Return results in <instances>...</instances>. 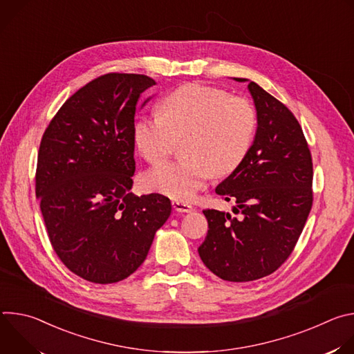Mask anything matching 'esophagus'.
<instances>
[{
    "mask_svg": "<svg viewBox=\"0 0 354 354\" xmlns=\"http://www.w3.org/2000/svg\"><path fill=\"white\" fill-rule=\"evenodd\" d=\"M172 207H174V210H176L179 213H190L193 210L192 205L185 203V201H179V200L172 201Z\"/></svg>",
    "mask_w": 354,
    "mask_h": 354,
    "instance_id": "esophagus-1",
    "label": "esophagus"
}]
</instances>
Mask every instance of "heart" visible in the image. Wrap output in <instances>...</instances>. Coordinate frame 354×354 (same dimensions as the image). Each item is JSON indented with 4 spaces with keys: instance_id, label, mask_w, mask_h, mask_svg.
Wrapping results in <instances>:
<instances>
[{
    "instance_id": "1",
    "label": "heart",
    "mask_w": 354,
    "mask_h": 354,
    "mask_svg": "<svg viewBox=\"0 0 354 354\" xmlns=\"http://www.w3.org/2000/svg\"><path fill=\"white\" fill-rule=\"evenodd\" d=\"M162 115L140 116L133 137L151 164L164 162L185 140L186 160L149 171L147 186L175 200L193 198L213 178L232 172L245 158L257 130L255 109L242 97L223 89L187 84L168 93Z\"/></svg>"
}]
</instances>
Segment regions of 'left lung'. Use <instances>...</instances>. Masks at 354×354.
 <instances>
[{
	"label": "left lung",
	"mask_w": 354,
	"mask_h": 354,
	"mask_svg": "<svg viewBox=\"0 0 354 354\" xmlns=\"http://www.w3.org/2000/svg\"><path fill=\"white\" fill-rule=\"evenodd\" d=\"M248 91L257 133L242 162L216 193L232 213L203 210L209 223L198 246L206 268L227 281H252L277 270L292 252L313 206V160L294 115L257 82Z\"/></svg>",
	"instance_id": "1"
}]
</instances>
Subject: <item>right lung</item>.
Returning a JSON list of instances; mask_svg holds the SVG:
<instances>
[{
    "label": "right lung",
    "mask_w": 354,
    "mask_h": 354,
    "mask_svg": "<svg viewBox=\"0 0 354 354\" xmlns=\"http://www.w3.org/2000/svg\"><path fill=\"white\" fill-rule=\"evenodd\" d=\"M153 85L147 75L118 73L88 82L66 100L40 142L36 197L50 242L73 273L92 283L133 274L171 216L168 197L130 192L134 115Z\"/></svg>",
    "instance_id": "right-lung-1"
}]
</instances>
